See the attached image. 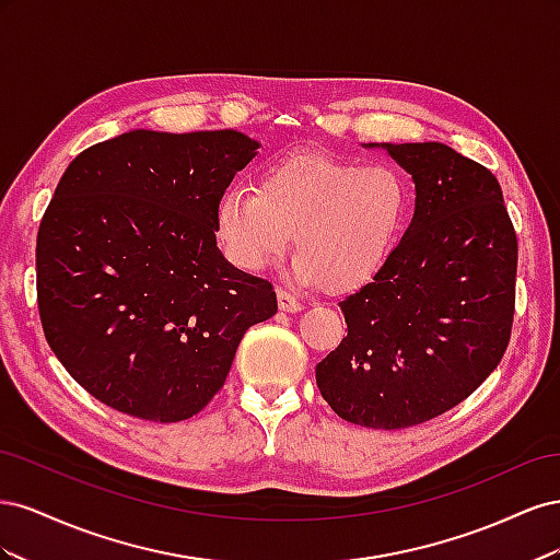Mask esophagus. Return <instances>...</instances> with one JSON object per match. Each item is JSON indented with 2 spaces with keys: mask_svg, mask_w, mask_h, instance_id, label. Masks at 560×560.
I'll list each match as a JSON object with an SVG mask.
<instances>
[{
  "mask_svg": "<svg viewBox=\"0 0 560 560\" xmlns=\"http://www.w3.org/2000/svg\"><path fill=\"white\" fill-rule=\"evenodd\" d=\"M278 308L282 311V313H299V311H303V303L296 299V296H292L290 292H278Z\"/></svg>",
  "mask_w": 560,
  "mask_h": 560,
  "instance_id": "34e87169",
  "label": "esophagus"
}]
</instances>
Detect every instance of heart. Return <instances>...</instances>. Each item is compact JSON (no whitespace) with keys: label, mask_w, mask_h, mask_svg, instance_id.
I'll list each match as a JSON object with an SVG mask.
<instances>
[{"label":"heart","mask_w":560,"mask_h":560,"mask_svg":"<svg viewBox=\"0 0 560 560\" xmlns=\"http://www.w3.org/2000/svg\"><path fill=\"white\" fill-rule=\"evenodd\" d=\"M406 208L409 191L395 165L299 149L270 161L254 189L222 194L217 238L233 266L257 273L280 257L292 231L290 278L350 292L381 273Z\"/></svg>","instance_id":"heart-1"}]
</instances>
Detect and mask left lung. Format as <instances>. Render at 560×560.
I'll return each mask as SVG.
<instances>
[{"mask_svg": "<svg viewBox=\"0 0 560 560\" xmlns=\"http://www.w3.org/2000/svg\"><path fill=\"white\" fill-rule=\"evenodd\" d=\"M416 184L409 231L346 296L348 336L315 366L322 397L374 430L420 425L467 399L510 343L516 233L495 175L442 142H371Z\"/></svg>", "mask_w": 560, "mask_h": 560, "instance_id": "obj_1", "label": "left lung"}]
</instances>
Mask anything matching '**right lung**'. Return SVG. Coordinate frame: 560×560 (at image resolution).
I'll return each mask as SVG.
<instances>
[{
	"instance_id": "obj_1",
	"label": "right lung",
	"mask_w": 560,
	"mask_h": 560,
	"mask_svg": "<svg viewBox=\"0 0 560 560\" xmlns=\"http://www.w3.org/2000/svg\"><path fill=\"white\" fill-rule=\"evenodd\" d=\"M261 142L238 130H128L67 165L37 235L46 341L112 409L177 422L222 389L270 282L217 247V202Z\"/></svg>"
}]
</instances>
